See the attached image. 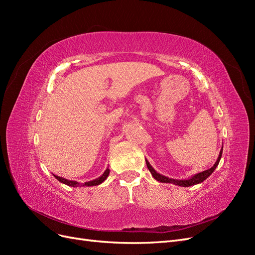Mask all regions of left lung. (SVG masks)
<instances>
[{
	"label": "left lung",
	"instance_id": "8db88e82",
	"mask_svg": "<svg viewBox=\"0 0 255 255\" xmlns=\"http://www.w3.org/2000/svg\"><path fill=\"white\" fill-rule=\"evenodd\" d=\"M222 148H223V146H222ZM222 148L220 150V153H219L217 160H216V163L214 164V166L212 168L208 169V170L199 172V173L192 175V176L188 177V179H185V180H175V179H171V177H168V176H165L163 174L158 173L157 171H155V169H154L150 165L148 159H145V164H146V167H148V169H149V171L151 172V174L153 175V177L156 181L161 182V183H171V184H174V185H179V186H182V187H189V186H194V185H197L199 183H202L204 180H206L207 177L214 172L216 167L218 166L219 161H220V158H221V155H222Z\"/></svg>",
	"mask_w": 255,
	"mask_h": 255
}]
</instances>
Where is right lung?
<instances>
[{
  "label": "right lung",
  "instance_id": "obj_1",
  "mask_svg": "<svg viewBox=\"0 0 255 255\" xmlns=\"http://www.w3.org/2000/svg\"><path fill=\"white\" fill-rule=\"evenodd\" d=\"M109 174H110V169L107 168L106 170L104 171V173L101 175V176H99L98 179H95V180H92V181H88V182H85V183H79V182H76V181H70V180H67V179H64V177H61V176H57V175H54L55 176V179H57L60 183H63V184H66V185H68V186H71V187H81V186H97V185H100L101 183H103L106 179H107V176H109Z\"/></svg>",
  "mask_w": 255,
  "mask_h": 255
}]
</instances>
